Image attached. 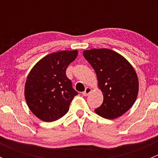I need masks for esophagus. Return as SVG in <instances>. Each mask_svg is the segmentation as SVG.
I'll return each instance as SVG.
<instances>
[{
    "mask_svg": "<svg viewBox=\"0 0 158 158\" xmlns=\"http://www.w3.org/2000/svg\"><path fill=\"white\" fill-rule=\"evenodd\" d=\"M91 91H92V89L89 88V87H86V88H85V91L82 92V95H83L84 96H87V95H88L90 93Z\"/></svg>",
    "mask_w": 158,
    "mask_h": 158,
    "instance_id": "esophagus-1",
    "label": "esophagus"
}]
</instances>
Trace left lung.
I'll return each instance as SVG.
<instances>
[{"instance_id": "obj_1", "label": "left lung", "mask_w": 158, "mask_h": 158, "mask_svg": "<svg viewBox=\"0 0 158 158\" xmlns=\"http://www.w3.org/2000/svg\"><path fill=\"white\" fill-rule=\"evenodd\" d=\"M83 56L96 73L103 102L95 111L114 119L133 106L138 92V79L131 65L122 56L109 49L84 50Z\"/></svg>"}]
</instances>
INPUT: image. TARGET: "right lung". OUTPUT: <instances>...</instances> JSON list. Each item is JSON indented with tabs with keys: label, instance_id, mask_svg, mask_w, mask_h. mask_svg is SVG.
<instances>
[{
	"label": "right lung",
	"instance_id": "right-lung-1",
	"mask_svg": "<svg viewBox=\"0 0 158 158\" xmlns=\"http://www.w3.org/2000/svg\"><path fill=\"white\" fill-rule=\"evenodd\" d=\"M77 50L52 52L40 60L27 79L25 98L30 111L42 121L54 122L68 112L78 92L66 74Z\"/></svg>",
	"mask_w": 158,
	"mask_h": 158
}]
</instances>
